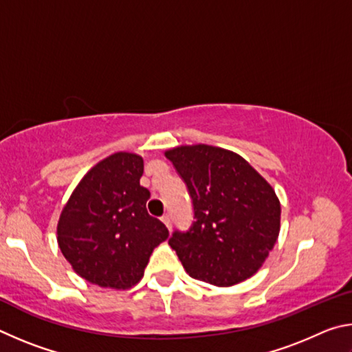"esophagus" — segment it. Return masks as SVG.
Masks as SVG:
<instances>
[{"mask_svg": "<svg viewBox=\"0 0 352 352\" xmlns=\"http://www.w3.org/2000/svg\"><path fill=\"white\" fill-rule=\"evenodd\" d=\"M162 220H163V223L168 226V228L170 230V226H172V220H170V216L169 214H164V216L162 217Z\"/></svg>", "mask_w": 352, "mask_h": 352, "instance_id": "obj_1", "label": "esophagus"}]
</instances>
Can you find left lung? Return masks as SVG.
I'll return each mask as SVG.
<instances>
[{
    "label": "left lung",
    "instance_id": "left-lung-1",
    "mask_svg": "<svg viewBox=\"0 0 352 352\" xmlns=\"http://www.w3.org/2000/svg\"><path fill=\"white\" fill-rule=\"evenodd\" d=\"M194 206L188 231H175L169 245L190 276L217 287L242 283L258 272L281 228L275 189L241 155L208 144L164 152Z\"/></svg>",
    "mask_w": 352,
    "mask_h": 352
}]
</instances>
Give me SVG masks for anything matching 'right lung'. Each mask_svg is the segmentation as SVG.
<instances>
[{
    "label": "right lung",
    "instance_id": "obj_1",
    "mask_svg": "<svg viewBox=\"0 0 352 352\" xmlns=\"http://www.w3.org/2000/svg\"><path fill=\"white\" fill-rule=\"evenodd\" d=\"M142 157L116 152L83 175L63 206L57 242L73 270L100 287L130 289L144 275L155 247L168 239L162 220L146 210Z\"/></svg>",
    "mask_w": 352,
    "mask_h": 352
}]
</instances>
